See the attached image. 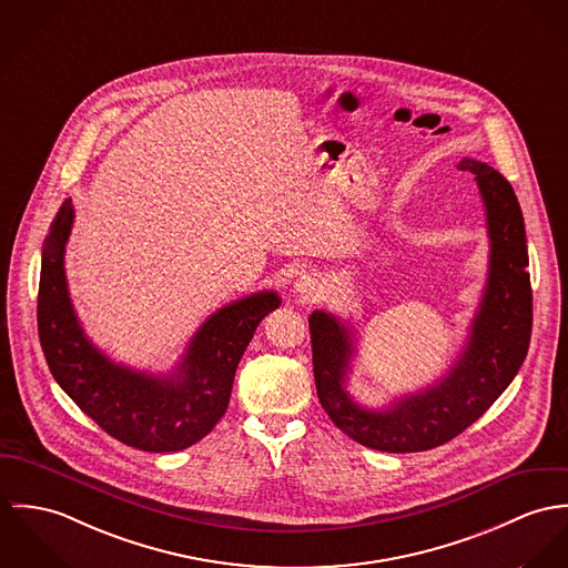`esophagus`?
<instances>
[{"label": "esophagus", "instance_id": "obj_1", "mask_svg": "<svg viewBox=\"0 0 568 568\" xmlns=\"http://www.w3.org/2000/svg\"><path fill=\"white\" fill-rule=\"evenodd\" d=\"M294 290H296V294L303 296L305 301H315V298L322 294L324 283H322V278H320L317 274H303V276H298Z\"/></svg>", "mask_w": 568, "mask_h": 568}]
</instances>
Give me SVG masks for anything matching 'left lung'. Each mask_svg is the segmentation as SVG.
Instances as JSON below:
<instances>
[{"mask_svg":"<svg viewBox=\"0 0 568 568\" xmlns=\"http://www.w3.org/2000/svg\"><path fill=\"white\" fill-rule=\"evenodd\" d=\"M486 206L490 263L470 335L448 375L387 409H366L346 392L355 346L339 317L310 315L317 398L328 418L355 442L385 453L429 450L470 427L504 394L523 366L531 337V283L525 222L516 193L488 163L462 159Z\"/></svg>","mask_w":568,"mask_h":568,"instance_id":"left-lung-1","label":"left lung"}]
</instances>
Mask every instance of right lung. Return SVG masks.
Instances as JSON below:
<instances>
[{
	"label": "right lung",
	"mask_w": 568,
	"mask_h": 568,
	"mask_svg": "<svg viewBox=\"0 0 568 568\" xmlns=\"http://www.w3.org/2000/svg\"><path fill=\"white\" fill-rule=\"evenodd\" d=\"M71 224L73 204L64 200L39 281V337L57 383L109 436L139 450L170 453L202 440L224 416L237 364L258 322L281 305L278 294L258 292L209 315L170 377L132 371L95 348L73 312L64 276Z\"/></svg>",
	"instance_id": "obj_1"
}]
</instances>
